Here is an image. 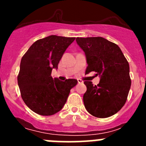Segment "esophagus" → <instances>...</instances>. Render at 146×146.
<instances>
[{"label": "esophagus", "mask_w": 146, "mask_h": 146, "mask_svg": "<svg viewBox=\"0 0 146 146\" xmlns=\"http://www.w3.org/2000/svg\"><path fill=\"white\" fill-rule=\"evenodd\" d=\"M77 82H78L79 84H82V83H83V81L80 79H77Z\"/></svg>", "instance_id": "34e87169"}]
</instances>
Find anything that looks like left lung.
Masks as SVG:
<instances>
[{
    "instance_id": "8db88e82",
    "label": "left lung",
    "mask_w": 146,
    "mask_h": 146,
    "mask_svg": "<svg viewBox=\"0 0 146 146\" xmlns=\"http://www.w3.org/2000/svg\"><path fill=\"white\" fill-rule=\"evenodd\" d=\"M76 42L86 55V74L95 72L100 77L97 86L84 82L85 108L97 118L112 116L123 108L131 87L128 61L118 45L102 37H77Z\"/></svg>"
}]
</instances>
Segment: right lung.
<instances>
[{
    "label": "right lung",
    "mask_w": 146,
    "mask_h": 146,
    "mask_svg": "<svg viewBox=\"0 0 146 146\" xmlns=\"http://www.w3.org/2000/svg\"><path fill=\"white\" fill-rule=\"evenodd\" d=\"M74 37L51 35L37 40L22 58L17 77L23 100L32 111L52 115L66 102L70 90L77 84L75 79L61 81L51 76Z\"/></svg>",
    "instance_id": "obj_1"
}]
</instances>
